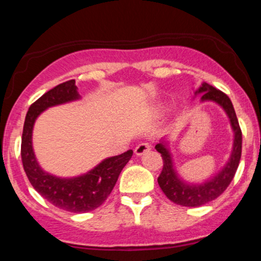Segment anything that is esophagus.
Returning <instances> with one entry per match:
<instances>
[{"label":"esophagus","instance_id":"1","mask_svg":"<svg viewBox=\"0 0 261 261\" xmlns=\"http://www.w3.org/2000/svg\"><path fill=\"white\" fill-rule=\"evenodd\" d=\"M151 148H152V146L149 145L148 142H142V143H140V145L136 146V148H135V154L142 155V154H145L146 152H148Z\"/></svg>","mask_w":261,"mask_h":261}]
</instances>
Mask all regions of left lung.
Here are the masks:
<instances>
[{
	"instance_id": "left-lung-1",
	"label": "left lung",
	"mask_w": 261,
	"mask_h": 261,
	"mask_svg": "<svg viewBox=\"0 0 261 261\" xmlns=\"http://www.w3.org/2000/svg\"><path fill=\"white\" fill-rule=\"evenodd\" d=\"M195 94H201V101H215L223 108L229 118L230 126L234 133V140H233L232 153L226 166L216 175L201 184H190L180 179L174 169L172 154L166 141L162 140L155 145V149L163 158V169L158 176V184L170 201L187 207H197L217 199L228 188L230 181L234 178L242 155V130L239 127L234 108L228 95L205 82L200 86Z\"/></svg>"
}]
</instances>
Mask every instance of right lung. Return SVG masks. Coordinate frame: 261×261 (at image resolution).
<instances>
[{
    "instance_id": "add662e5",
    "label": "right lung",
    "mask_w": 261,
    "mask_h": 261,
    "mask_svg": "<svg viewBox=\"0 0 261 261\" xmlns=\"http://www.w3.org/2000/svg\"><path fill=\"white\" fill-rule=\"evenodd\" d=\"M74 80L54 87L29 107L23 126V168L33 188L56 207L74 214L95 210L110 195L122 168L133 157V149L107 158L86 174L74 178H59L46 173L39 166L32 145L33 126L37 118L47 108L80 99Z\"/></svg>"
}]
</instances>
